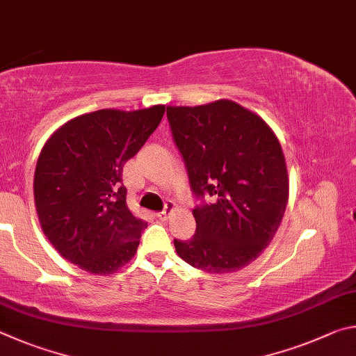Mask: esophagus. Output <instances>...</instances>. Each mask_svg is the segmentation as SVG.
I'll return each mask as SVG.
<instances>
[{
  "label": "esophagus",
  "instance_id": "1",
  "mask_svg": "<svg viewBox=\"0 0 356 356\" xmlns=\"http://www.w3.org/2000/svg\"><path fill=\"white\" fill-rule=\"evenodd\" d=\"M175 209V204L172 203V202H167L165 203V208H164V211H161V213H158L156 216H158V219L159 220H167L168 219V216L172 214V211Z\"/></svg>",
  "mask_w": 356,
  "mask_h": 356
}]
</instances>
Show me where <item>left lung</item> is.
I'll return each mask as SVG.
<instances>
[{
	"instance_id": "1",
	"label": "left lung",
	"mask_w": 356,
	"mask_h": 356,
	"mask_svg": "<svg viewBox=\"0 0 356 356\" xmlns=\"http://www.w3.org/2000/svg\"><path fill=\"white\" fill-rule=\"evenodd\" d=\"M167 118L202 200L192 211L195 234L175 239L177 253L209 273L239 270L263 253L283 220L289 181L282 145L263 118L229 99L168 106Z\"/></svg>"
}]
</instances>
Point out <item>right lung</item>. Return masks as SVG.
<instances>
[{
    "instance_id": "add662e5",
    "label": "right lung",
    "mask_w": 356,
    "mask_h": 356,
    "mask_svg": "<svg viewBox=\"0 0 356 356\" xmlns=\"http://www.w3.org/2000/svg\"><path fill=\"white\" fill-rule=\"evenodd\" d=\"M165 106L99 109L72 118L43 145L34 200L43 233L62 257L111 275L134 257L147 222L127 204L123 165L158 128Z\"/></svg>"
}]
</instances>
